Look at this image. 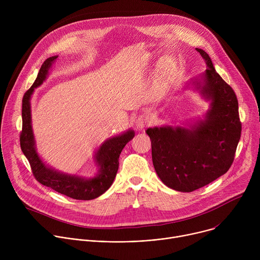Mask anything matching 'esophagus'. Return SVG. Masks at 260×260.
<instances>
[{
  "label": "esophagus",
  "mask_w": 260,
  "mask_h": 260,
  "mask_svg": "<svg viewBox=\"0 0 260 260\" xmlns=\"http://www.w3.org/2000/svg\"><path fill=\"white\" fill-rule=\"evenodd\" d=\"M152 121V118L149 114H142L140 116H138L137 120H136V126L138 128H144L145 126L149 125Z\"/></svg>",
  "instance_id": "esophagus-1"
}]
</instances>
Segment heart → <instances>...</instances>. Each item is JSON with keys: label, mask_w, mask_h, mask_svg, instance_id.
Listing matches in <instances>:
<instances>
[{"label": "heart", "mask_w": 260, "mask_h": 260, "mask_svg": "<svg viewBox=\"0 0 260 260\" xmlns=\"http://www.w3.org/2000/svg\"><path fill=\"white\" fill-rule=\"evenodd\" d=\"M171 78V66H168L166 68H164L156 78V85L158 87V89H162L170 81Z\"/></svg>", "instance_id": "b5f03b06"}]
</instances>
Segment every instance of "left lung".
Instances as JSON below:
<instances>
[{"mask_svg":"<svg viewBox=\"0 0 260 260\" xmlns=\"http://www.w3.org/2000/svg\"><path fill=\"white\" fill-rule=\"evenodd\" d=\"M207 63L204 81H194L211 109L191 129L162 126L146 131L150 137L156 174L168 187L191 192L225 174L234 162L242 122L234 89L214 69L209 54L197 48Z\"/></svg>","mask_w":260,"mask_h":260,"instance_id":"left-lung-1","label":"left lung"}]
</instances>
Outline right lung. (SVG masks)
Here are the masks:
<instances>
[{
  "mask_svg": "<svg viewBox=\"0 0 260 260\" xmlns=\"http://www.w3.org/2000/svg\"><path fill=\"white\" fill-rule=\"evenodd\" d=\"M56 58L57 56H51L43 62L35 82L22 98V129L19 136L20 147L29 162L34 177L39 183L74 200L89 201L102 196L112 185L119 167V155L123 147L134 138L135 133L131 129L118 137L107 140L100 147L95 156L100 167V173L92 179L86 180L76 176H69L47 168L35 149L30 124L29 100L34 89L41 85L46 79L48 70Z\"/></svg>",
  "mask_w": 260,
  "mask_h": 260,
  "instance_id": "add662e5",
  "label": "right lung"
}]
</instances>
